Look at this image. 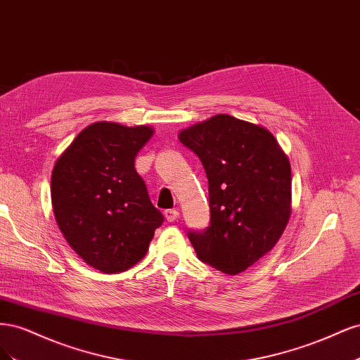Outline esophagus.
<instances>
[{"label":"esophagus","mask_w":360,"mask_h":360,"mask_svg":"<svg viewBox=\"0 0 360 360\" xmlns=\"http://www.w3.org/2000/svg\"><path fill=\"white\" fill-rule=\"evenodd\" d=\"M165 219H167L168 222L177 221V219H179V212H177V210H174V209H168V210H165Z\"/></svg>","instance_id":"esophagus-1"}]
</instances>
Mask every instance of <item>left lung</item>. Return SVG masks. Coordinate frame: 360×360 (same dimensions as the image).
<instances>
[{"label": "left lung", "mask_w": 360, "mask_h": 360, "mask_svg": "<svg viewBox=\"0 0 360 360\" xmlns=\"http://www.w3.org/2000/svg\"><path fill=\"white\" fill-rule=\"evenodd\" d=\"M180 143L209 180L210 224L188 237L202 263L228 275L255 264L276 245L290 217L291 169L267 129L226 114L184 129Z\"/></svg>", "instance_id": "1"}]
</instances>
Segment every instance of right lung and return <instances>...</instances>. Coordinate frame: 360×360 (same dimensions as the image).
Returning <instances> with one entry per match:
<instances>
[{"label": "right lung", "mask_w": 360, "mask_h": 360, "mask_svg": "<svg viewBox=\"0 0 360 360\" xmlns=\"http://www.w3.org/2000/svg\"><path fill=\"white\" fill-rule=\"evenodd\" d=\"M151 135L148 126L94 123L53 167L51 197L60 230L86 264L105 274L136 264L165 219L135 169Z\"/></svg>", "instance_id": "add662e5"}]
</instances>
